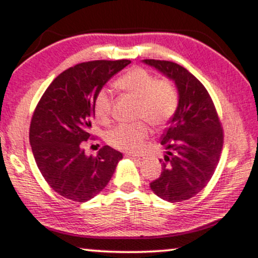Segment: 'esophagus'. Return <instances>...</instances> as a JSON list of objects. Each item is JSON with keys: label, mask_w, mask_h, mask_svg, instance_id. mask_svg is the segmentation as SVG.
<instances>
[{"label": "esophagus", "mask_w": 258, "mask_h": 258, "mask_svg": "<svg viewBox=\"0 0 258 258\" xmlns=\"http://www.w3.org/2000/svg\"><path fill=\"white\" fill-rule=\"evenodd\" d=\"M126 157H130V158H131V159L137 160V161L143 160V158H142V157H138V155H135V154H126Z\"/></svg>", "instance_id": "34e87169"}]
</instances>
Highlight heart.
<instances>
[{
    "label": "heart",
    "mask_w": 258,
    "mask_h": 258,
    "mask_svg": "<svg viewBox=\"0 0 258 258\" xmlns=\"http://www.w3.org/2000/svg\"><path fill=\"white\" fill-rule=\"evenodd\" d=\"M116 87L137 99L136 118L148 121L152 126H164L176 112L179 92L169 79H158L149 71L134 67L116 81ZM94 115L98 122L106 123L110 118L111 98L106 89L100 90L94 99ZM146 122L117 124L106 132V142L116 149L138 152L148 138Z\"/></svg>",
    "instance_id": "heart-1"
}]
</instances>
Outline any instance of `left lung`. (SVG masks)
I'll return each mask as SVG.
<instances>
[{
  "mask_svg": "<svg viewBox=\"0 0 258 258\" xmlns=\"http://www.w3.org/2000/svg\"><path fill=\"white\" fill-rule=\"evenodd\" d=\"M171 79L179 105L161 136L165 148L161 174L151 188L168 202L196 196L213 176L223 148V128L207 89L185 67L170 61L143 60Z\"/></svg>",
  "mask_w": 258,
  "mask_h": 258,
  "instance_id": "obj_1",
  "label": "left lung"
}]
</instances>
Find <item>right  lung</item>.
<instances>
[{"label":"right lung","mask_w":258,"mask_h":258,"mask_svg":"<svg viewBox=\"0 0 258 258\" xmlns=\"http://www.w3.org/2000/svg\"><path fill=\"white\" fill-rule=\"evenodd\" d=\"M130 60L89 61L63 71L35 107L29 142L46 182L62 197L87 202L109 183L122 153L104 146L95 157L84 153L90 138L94 99Z\"/></svg>","instance_id":"add662e5"}]
</instances>
